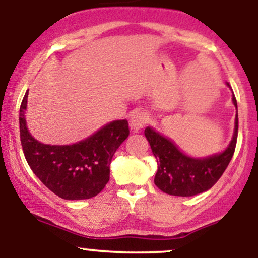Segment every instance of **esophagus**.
<instances>
[{"mask_svg": "<svg viewBox=\"0 0 258 258\" xmlns=\"http://www.w3.org/2000/svg\"><path fill=\"white\" fill-rule=\"evenodd\" d=\"M147 122H148V115L143 111H136L131 115V117H130V127H131V130H134L135 132L143 128L144 124Z\"/></svg>", "mask_w": 258, "mask_h": 258, "instance_id": "obj_1", "label": "esophagus"}]
</instances>
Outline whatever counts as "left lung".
I'll use <instances>...</instances> for the list:
<instances>
[{"instance_id":"1","label":"left lung","mask_w":258,"mask_h":258,"mask_svg":"<svg viewBox=\"0 0 258 258\" xmlns=\"http://www.w3.org/2000/svg\"><path fill=\"white\" fill-rule=\"evenodd\" d=\"M233 103L236 107L233 140L220 154L203 159L187 157L169 138L155 132L151 127L144 130L147 141L151 144L153 154L158 161V171L154 177V183L158 188L171 196L191 197L216 185L228 168L236 147L239 121L235 95H233Z\"/></svg>"}]
</instances>
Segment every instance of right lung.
Returning <instances> with one entry per match:
<instances>
[{
	"label": "right lung",
	"mask_w": 258,
	"mask_h": 258,
	"mask_svg": "<svg viewBox=\"0 0 258 258\" xmlns=\"http://www.w3.org/2000/svg\"><path fill=\"white\" fill-rule=\"evenodd\" d=\"M28 92L19 110V132L24 157L38 179L63 200H87L103 191L110 179V164L128 137V122L107 123L94 135L71 146H50L36 141L25 122Z\"/></svg>",
	"instance_id": "add662e5"
}]
</instances>
